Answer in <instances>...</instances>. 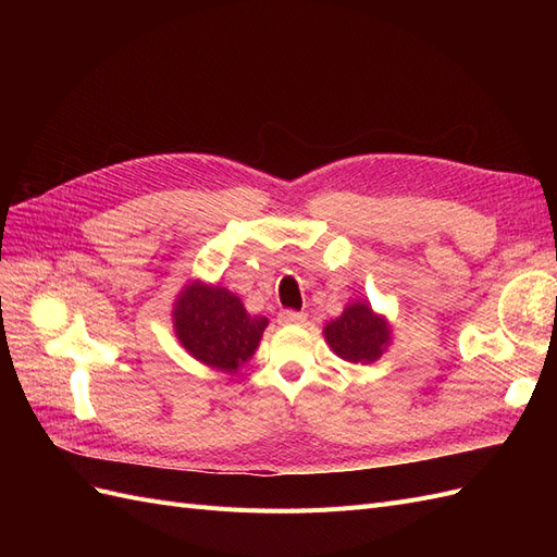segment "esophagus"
Returning a JSON list of instances; mask_svg holds the SVG:
<instances>
[{
  "label": "esophagus",
  "instance_id": "esophagus-1",
  "mask_svg": "<svg viewBox=\"0 0 557 557\" xmlns=\"http://www.w3.org/2000/svg\"><path fill=\"white\" fill-rule=\"evenodd\" d=\"M278 323H283V325H305V323H307V313L283 311V313L278 315Z\"/></svg>",
  "mask_w": 557,
  "mask_h": 557
}]
</instances>
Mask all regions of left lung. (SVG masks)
<instances>
[{
  "mask_svg": "<svg viewBox=\"0 0 557 557\" xmlns=\"http://www.w3.org/2000/svg\"><path fill=\"white\" fill-rule=\"evenodd\" d=\"M323 336L334 356L352 364H372L391 348L393 325L367 299H356L344 307L339 318L325 323Z\"/></svg>",
  "mask_w": 557,
  "mask_h": 557,
  "instance_id": "obj_1",
  "label": "left lung"
}]
</instances>
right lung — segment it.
<instances>
[{
	"label": "right lung",
	"instance_id": "1",
	"mask_svg": "<svg viewBox=\"0 0 557 557\" xmlns=\"http://www.w3.org/2000/svg\"><path fill=\"white\" fill-rule=\"evenodd\" d=\"M172 323L190 358L225 374H237L258 350L269 320L250 315L223 285L195 278L174 299Z\"/></svg>",
	"mask_w": 557,
	"mask_h": 557
}]
</instances>
